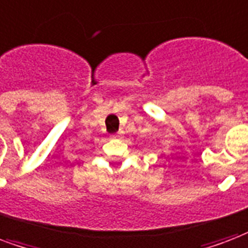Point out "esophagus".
I'll use <instances>...</instances> for the list:
<instances>
[{
	"label": "esophagus",
	"mask_w": 248,
	"mask_h": 248,
	"mask_svg": "<svg viewBox=\"0 0 248 248\" xmlns=\"http://www.w3.org/2000/svg\"><path fill=\"white\" fill-rule=\"evenodd\" d=\"M113 138H122V133L114 134V135H113Z\"/></svg>",
	"instance_id": "1"
}]
</instances>
